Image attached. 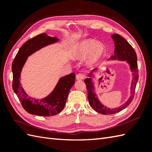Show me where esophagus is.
Masks as SVG:
<instances>
[{
    "mask_svg": "<svg viewBox=\"0 0 152 152\" xmlns=\"http://www.w3.org/2000/svg\"><path fill=\"white\" fill-rule=\"evenodd\" d=\"M84 74H83L82 73H80L78 74H77V75L76 76V79L77 80H83V78H84Z\"/></svg>",
    "mask_w": 152,
    "mask_h": 152,
    "instance_id": "esophagus-1",
    "label": "esophagus"
}]
</instances>
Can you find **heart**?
<instances>
[{
	"instance_id": "b5f03b06",
	"label": "heart",
	"mask_w": 152,
	"mask_h": 152,
	"mask_svg": "<svg viewBox=\"0 0 152 152\" xmlns=\"http://www.w3.org/2000/svg\"><path fill=\"white\" fill-rule=\"evenodd\" d=\"M106 48L102 43L93 38H87L76 45L72 57L76 60L88 58L87 64L88 66H92L101 61L106 56Z\"/></svg>"
}]
</instances>
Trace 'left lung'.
<instances>
[{"label": "left lung", "instance_id": "1", "mask_svg": "<svg viewBox=\"0 0 152 152\" xmlns=\"http://www.w3.org/2000/svg\"><path fill=\"white\" fill-rule=\"evenodd\" d=\"M111 37L114 42V56H111L109 60H117L126 61L129 65L131 72L132 74V81L131 83L130 96H129L127 101L118 108H110L102 104L99 99L95 93V83L93 81V73L96 72L97 69H93L89 74V78L84 80V82L88 89V99L89 104L96 112L102 114H113L123 110L124 108L129 105L134 95L135 88L138 80V70L137 64V56L136 52L131 45L124 38L121 37L118 34L111 35Z\"/></svg>", "mask_w": 152, "mask_h": 152}]
</instances>
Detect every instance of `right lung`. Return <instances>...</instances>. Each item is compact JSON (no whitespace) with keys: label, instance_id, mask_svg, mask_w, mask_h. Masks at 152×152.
Instances as JSON below:
<instances>
[{"label":"right lung","instance_id":"obj_1","mask_svg":"<svg viewBox=\"0 0 152 152\" xmlns=\"http://www.w3.org/2000/svg\"><path fill=\"white\" fill-rule=\"evenodd\" d=\"M59 41L46 33L37 35L27 41L19 50L12 63V88L17 95L23 108L28 113L39 116L57 115L63 110L71 88L75 83V74L61 77L53 90L46 97L37 99L29 96L24 91L20 83L21 72L28 57L49 45Z\"/></svg>","mask_w":152,"mask_h":152}]
</instances>
